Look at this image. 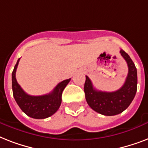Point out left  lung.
I'll use <instances>...</instances> for the list:
<instances>
[{
  "label": "left lung",
  "mask_w": 148,
  "mask_h": 148,
  "mask_svg": "<svg viewBox=\"0 0 148 148\" xmlns=\"http://www.w3.org/2000/svg\"><path fill=\"white\" fill-rule=\"evenodd\" d=\"M126 60L128 74L124 85L114 92H105L94 88L92 82L86 76L84 93L87 103L96 112L106 116L119 114L128 108L137 92L138 75L137 69L130 56L123 50L120 51Z\"/></svg>",
  "instance_id": "obj_1"
}]
</instances>
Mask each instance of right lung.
<instances>
[{
	"mask_svg": "<svg viewBox=\"0 0 148 148\" xmlns=\"http://www.w3.org/2000/svg\"><path fill=\"white\" fill-rule=\"evenodd\" d=\"M19 60L20 58L12 72V90L15 101L22 111L29 117L35 119H45L51 117L60 108L63 90L70 82L71 78L60 82L47 95L31 96L24 92L16 80V71Z\"/></svg>",
	"mask_w": 148,
	"mask_h": 148,
	"instance_id": "add662e5",
	"label": "right lung"
}]
</instances>
